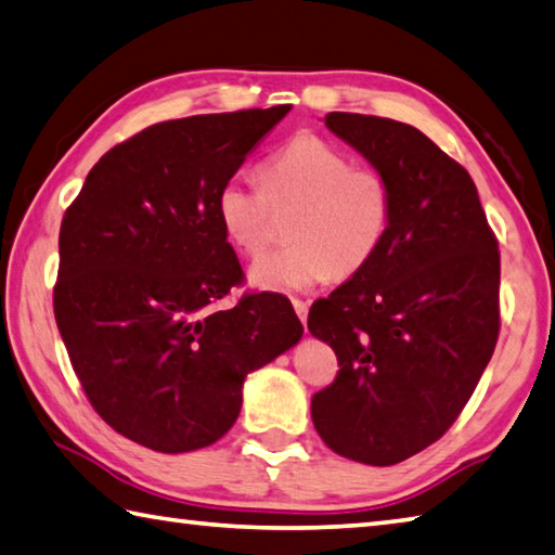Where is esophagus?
Masks as SVG:
<instances>
[{
    "mask_svg": "<svg viewBox=\"0 0 555 555\" xmlns=\"http://www.w3.org/2000/svg\"><path fill=\"white\" fill-rule=\"evenodd\" d=\"M292 307H295L299 321L307 323V317H309V305H307V301L305 299H292Z\"/></svg>",
    "mask_w": 555,
    "mask_h": 555,
    "instance_id": "34e87169",
    "label": "esophagus"
}]
</instances>
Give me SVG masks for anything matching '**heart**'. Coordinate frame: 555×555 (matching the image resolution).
Wrapping results in <instances>:
<instances>
[{
  "label": "heart",
  "mask_w": 555,
  "mask_h": 555,
  "mask_svg": "<svg viewBox=\"0 0 555 555\" xmlns=\"http://www.w3.org/2000/svg\"><path fill=\"white\" fill-rule=\"evenodd\" d=\"M263 185L229 176L215 197L224 234L244 256L268 248L275 215H292L289 246L250 268L270 292H299L360 273L379 254L393 215V188L374 166L354 159L317 132H297L268 156Z\"/></svg>",
  "instance_id": "b5f03b06"
}]
</instances>
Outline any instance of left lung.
Masks as SVG:
<instances>
[{"mask_svg":"<svg viewBox=\"0 0 555 555\" xmlns=\"http://www.w3.org/2000/svg\"><path fill=\"white\" fill-rule=\"evenodd\" d=\"M393 188L384 244L309 311L338 358L311 421L333 452L391 466L423 452L472 399L500 333V250L472 176L413 125L328 113Z\"/></svg>","mask_w":555,"mask_h":555,"instance_id":"obj_1","label":"left lung"}]
</instances>
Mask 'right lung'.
<instances>
[{
  "label": "right lung",
  "mask_w": 555,
  "mask_h": 555,
  "mask_svg": "<svg viewBox=\"0 0 555 555\" xmlns=\"http://www.w3.org/2000/svg\"><path fill=\"white\" fill-rule=\"evenodd\" d=\"M289 108L150 125L101 156L62 217L52 307L69 362L93 411L154 452L227 435L246 374L305 333L275 292L215 309L244 282L217 191Z\"/></svg>",
  "instance_id": "right-lung-1"
}]
</instances>
